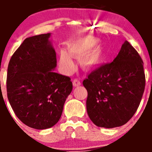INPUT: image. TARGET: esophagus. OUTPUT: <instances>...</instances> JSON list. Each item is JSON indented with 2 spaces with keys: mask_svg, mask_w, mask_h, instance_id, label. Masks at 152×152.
<instances>
[{
  "mask_svg": "<svg viewBox=\"0 0 152 152\" xmlns=\"http://www.w3.org/2000/svg\"><path fill=\"white\" fill-rule=\"evenodd\" d=\"M80 81L79 80H77V79H75V80H73V85L74 87H78V86L80 85Z\"/></svg>",
  "mask_w": 152,
  "mask_h": 152,
  "instance_id": "34e87169",
  "label": "esophagus"
}]
</instances>
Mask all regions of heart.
I'll return each instance as SVG.
<instances>
[{
	"label": "heart",
	"mask_w": 152,
	"mask_h": 152,
	"mask_svg": "<svg viewBox=\"0 0 152 152\" xmlns=\"http://www.w3.org/2000/svg\"><path fill=\"white\" fill-rule=\"evenodd\" d=\"M98 39L91 38L72 45L68 49V54L61 51L60 54V64L66 72H72L75 68V64L72 57L81 58V64L86 69H92L100 66L104 60V51L100 45H97ZM95 48H94V47Z\"/></svg>",
	"instance_id": "obj_1"
}]
</instances>
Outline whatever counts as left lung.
Listing matches in <instances>:
<instances>
[{
    "label": "left lung",
    "mask_w": 152,
    "mask_h": 152,
    "mask_svg": "<svg viewBox=\"0 0 152 152\" xmlns=\"http://www.w3.org/2000/svg\"><path fill=\"white\" fill-rule=\"evenodd\" d=\"M83 85L91 121L107 129L123 126L135 113L144 93L143 61L126 40L113 61L93 71Z\"/></svg>",
    "instance_id": "obj_1"
}]
</instances>
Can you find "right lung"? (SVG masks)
I'll return each mask as SVG.
<instances>
[{
  "mask_svg": "<svg viewBox=\"0 0 152 152\" xmlns=\"http://www.w3.org/2000/svg\"><path fill=\"white\" fill-rule=\"evenodd\" d=\"M50 33L26 38L9 61L7 98L16 116L36 129L58 122L64 102L72 91L69 77L54 72L56 53Z\"/></svg>",
  "mask_w": 152,
  "mask_h": 152,
  "instance_id": "obj_1",
  "label": "right lung"
}]
</instances>
